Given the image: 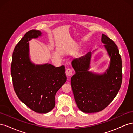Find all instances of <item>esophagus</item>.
I'll return each instance as SVG.
<instances>
[{"label":"esophagus","mask_w":133,"mask_h":133,"mask_svg":"<svg viewBox=\"0 0 133 133\" xmlns=\"http://www.w3.org/2000/svg\"><path fill=\"white\" fill-rule=\"evenodd\" d=\"M65 73H66L67 76H71L73 74V70H72L71 69H70V68H68V69L66 70Z\"/></svg>","instance_id":"obj_1"}]
</instances>
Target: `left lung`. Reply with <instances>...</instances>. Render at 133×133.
I'll use <instances>...</instances> for the list:
<instances>
[{"label": "left lung", "mask_w": 133, "mask_h": 133, "mask_svg": "<svg viewBox=\"0 0 133 133\" xmlns=\"http://www.w3.org/2000/svg\"><path fill=\"white\" fill-rule=\"evenodd\" d=\"M102 42L111 59L107 73L99 75L88 71L91 52L71 62L75 74L71 78V86L76 105L84 112L104 109L115 98L122 85V62L118 46L104 34Z\"/></svg>", "instance_id": "obj_1"}]
</instances>
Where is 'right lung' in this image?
Here are the masks:
<instances>
[{
  "label": "right lung",
  "instance_id": "obj_1",
  "mask_svg": "<svg viewBox=\"0 0 133 133\" xmlns=\"http://www.w3.org/2000/svg\"><path fill=\"white\" fill-rule=\"evenodd\" d=\"M31 30L15 46L12 56L11 75L18 98L30 109L46 113L55 107L56 92L66 81L65 66L46 64L35 65L29 58V41L41 35Z\"/></svg>",
  "mask_w": 133,
  "mask_h": 133
}]
</instances>
